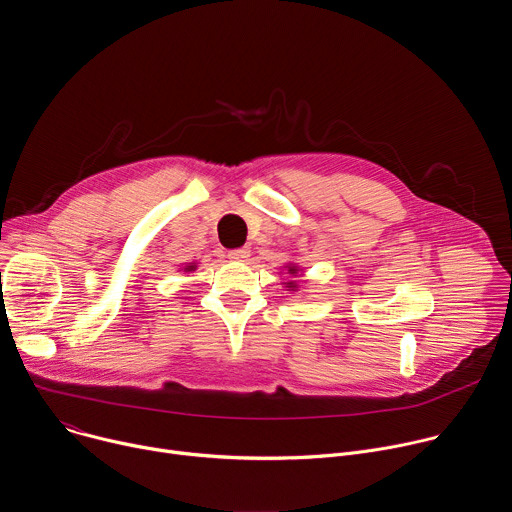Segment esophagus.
<instances>
[{"label": "esophagus", "mask_w": 512, "mask_h": 512, "mask_svg": "<svg viewBox=\"0 0 512 512\" xmlns=\"http://www.w3.org/2000/svg\"><path fill=\"white\" fill-rule=\"evenodd\" d=\"M251 255V251L247 249V247H239V249H231L229 253H227V257L231 259V261H245L247 257Z\"/></svg>", "instance_id": "obj_1"}]
</instances>
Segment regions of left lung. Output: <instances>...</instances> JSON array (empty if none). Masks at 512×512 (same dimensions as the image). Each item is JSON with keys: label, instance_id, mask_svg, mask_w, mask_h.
<instances>
[{"label": "left lung", "instance_id": "1", "mask_svg": "<svg viewBox=\"0 0 512 512\" xmlns=\"http://www.w3.org/2000/svg\"><path fill=\"white\" fill-rule=\"evenodd\" d=\"M289 271H291V273H294L296 269H294V267H289ZM287 287H296V285H294V283H287Z\"/></svg>", "mask_w": 512, "mask_h": 512}]
</instances>
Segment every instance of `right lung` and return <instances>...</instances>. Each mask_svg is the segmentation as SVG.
Returning <instances> with one entry per match:
<instances>
[{
	"label": "right lung",
	"mask_w": 512,
	"mask_h": 512,
	"mask_svg": "<svg viewBox=\"0 0 512 512\" xmlns=\"http://www.w3.org/2000/svg\"><path fill=\"white\" fill-rule=\"evenodd\" d=\"M186 269H188V271H192V269H194V265H188V267H186Z\"/></svg>",
	"instance_id": "add662e5"
}]
</instances>
